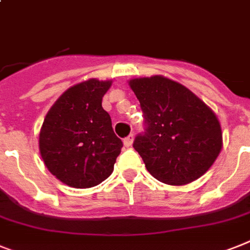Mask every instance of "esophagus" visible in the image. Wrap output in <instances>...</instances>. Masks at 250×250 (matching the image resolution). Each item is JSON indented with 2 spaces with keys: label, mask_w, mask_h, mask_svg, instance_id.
I'll return each instance as SVG.
<instances>
[{
  "label": "esophagus",
  "mask_w": 250,
  "mask_h": 250,
  "mask_svg": "<svg viewBox=\"0 0 250 250\" xmlns=\"http://www.w3.org/2000/svg\"><path fill=\"white\" fill-rule=\"evenodd\" d=\"M133 139H135V137H133V135H129L128 137H125V139L123 140V144H125V147H129V146L132 145V143H133Z\"/></svg>",
  "instance_id": "1"
}]
</instances>
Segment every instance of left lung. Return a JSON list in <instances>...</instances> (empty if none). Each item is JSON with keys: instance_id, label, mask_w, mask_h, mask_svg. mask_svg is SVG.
Instances as JSON below:
<instances>
[{"instance_id": "8db88e82", "label": "left lung", "mask_w": 250, "mask_h": 250, "mask_svg": "<svg viewBox=\"0 0 250 250\" xmlns=\"http://www.w3.org/2000/svg\"><path fill=\"white\" fill-rule=\"evenodd\" d=\"M146 123L133 147L146 169L173 186L190 184L213 166L222 149V129L214 111L188 87L163 76L132 78Z\"/></svg>"}]
</instances>
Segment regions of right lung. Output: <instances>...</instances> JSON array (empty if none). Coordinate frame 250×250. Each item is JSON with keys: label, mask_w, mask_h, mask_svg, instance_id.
<instances>
[{"label": "right lung", "mask_w": 250, "mask_h": 250, "mask_svg": "<svg viewBox=\"0 0 250 250\" xmlns=\"http://www.w3.org/2000/svg\"><path fill=\"white\" fill-rule=\"evenodd\" d=\"M113 81L87 79L69 87L50 107L38 146L44 166L70 188H87L106 180L121 154V139L101 101Z\"/></svg>", "instance_id": "1"}]
</instances>
